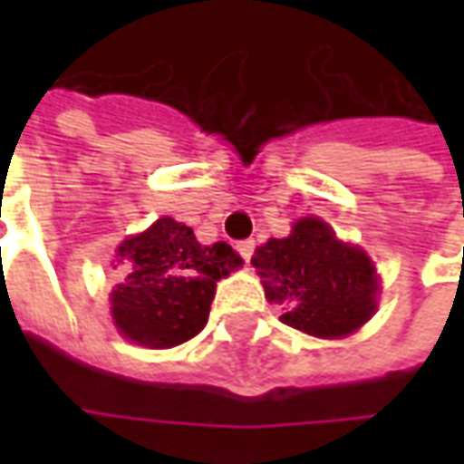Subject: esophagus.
I'll list each match as a JSON object with an SVG mask.
<instances>
[{
  "label": "esophagus",
  "instance_id": "obj_1",
  "mask_svg": "<svg viewBox=\"0 0 464 464\" xmlns=\"http://www.w3.org/2000/svg\"><path fill=\"white\" fill-rule=\"evenodd\" d=\"M253 248H256V243H253V241H241V243H238V246H236V251L241 253V258H243V261H246V263L251 261Z\"/></svg>",
  "mask_w": 464,
  "mask_h": 464
}]
</instances>
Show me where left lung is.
I'll return each instance as SVG.
<instances>
[{"label":"left lung","mask_w":464,"mask_h":464,"mask_svg":"<svg viewBox=\"0 0 464 464\" xmlns=\"http://www.w3.org/2000/svg\"><path fill=\"white\" fill-rule=\"evenodd\" d=\"M266 298L288 303L281 321L291 328L343 338L375 313V268L365 253L341 243L328 223L303 218L288 238H271L256 251Z\"/></svg>","instance_id":"8db88e82"}]
</instances>
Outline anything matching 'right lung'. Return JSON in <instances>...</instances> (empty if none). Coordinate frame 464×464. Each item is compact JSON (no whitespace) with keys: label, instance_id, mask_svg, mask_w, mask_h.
I'll list each match as a JSON object with an SVG mask.
<instances>
[{"label":"right lung","instance_id":"right-lung-1","mask_svg":"<svg viewBox=\"0 0 464 464\" xmlns=\"http://www.w3.org/2000/svg\"><path fill=\"white\" fill-rule=\"evenodd\" d=\"M241 263L231 246H201L188 226L159 218L119 246V266L129 271L111 293L119 331L149 348L191 341L208 321L216 281Z\"/></svg>","mask_w":464,"mask_h":464}]
</instances>
